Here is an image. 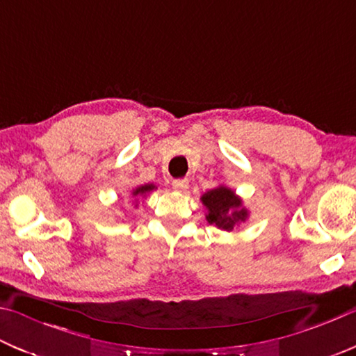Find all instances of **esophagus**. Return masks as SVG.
Segmentation results:
<instances>
[{
  "mask_svg": "<svg viewBox=\"0 0 356 356\" xmlns=\"http://www.w3.org/2000/svg\"><path fill=\"white\" fill-rule=\"evenodd\" d=\"M172 188L176 191H185L186 188H188V180H186V179L172 180Z\"/></svg>",
  "mask_w": 356,
  "mask_h": 356,
  "instance_id": "34e87169",
  "label": "esophagus"
}]
</instances>
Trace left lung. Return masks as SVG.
I'll list each match as a JSON object with an SVG mask.
<instances>
[{
    "label": "left lung",
    "instance_id": "8db88e82",
    "mask_svg": "<svg viewBox=\"0 0 356 356\" xmlns=\"http://www.w3.org/2000/svg\"><path fill=\"white\" fill-rule=\"evenodd\" d=\"M201 201L207 209V221L225 231H232L234 226L248 218L242 200L225 185L204 193Z\"/></svg>",
    "mask_w": 356,
    "mask_h": 356
}]
</instances>
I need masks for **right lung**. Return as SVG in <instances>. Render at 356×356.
<instances>
[{
	"instance_id": "1",
	"label": "right lung",
	"mask_w": 356,
	"mask_h": 356,
	"mask_svg": "<svg viewBox=\"0 0 356 356\" xmlns=\"http://www.w3.org/2000/svg\"><path fill=\"white\" fill-rule=\"evenodd\" d=\"M155 188H156V186L154 184H146V185H141V186H138V188H135L131 195H134V196H146L147 193H150Z\"/></svg>"
}]
</instances>
